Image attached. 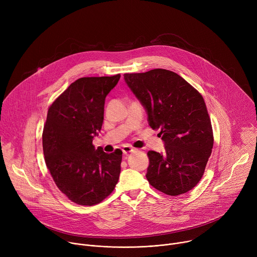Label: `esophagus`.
Returning a JSON list of instances; mask_svg holds the SVG:
<instances>
[{"label":"esophagus","instance_id":"obj_1","mask_svg":"<svg viewBox=\"0 0 257 257\" xmlns=\"http://www.w3.org/2000/svg\"><path fill=\"white\" fill-rule=\"evenodd\" d=\"M122 151H123V154H124V155H129V154H131V153L135 152V150H134L133 148H131V146H129V145H125V146H123Z\"/></svg>","mask_w":257,"mask_h":257}]
</instances>
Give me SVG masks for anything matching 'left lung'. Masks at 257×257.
Masks as SVG:
<instances>
[{
  "label": "left lung",
  "mask_w": 257,
  "mask_h": 257,
  "mask_svg": "<svg viewBox=\"0 0 257 257\" xmlns=\"http://www.w3.org/2000/svg\"><path fill=\"white\" fill-rule=\"evenodd\" d=\"M124 79L145 107L149 124L165 142V152L148 153L146 179L159 191L177 196L193 189L211 155L213 134L202 95L177 73L154 69L126 73Z\"/></svg>",
  "instance_id": "obj_1"
}]
</instances>
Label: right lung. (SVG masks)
Listing matches in <instances>:
<instances>
[{"instance_id":"1","label":"right lung","mask_w":257,"mask_h":257,"mask_svg":"<svg viewBox=\"0 0 257 257\" xmlns=\"http://www.w3.org/2000/svg\"><path fill=\"white\" fill-rule=\"evenodd\" d=\"M121 75L77 79L50 105L43 132L46 165L71 201L94 205L118 183L122 151L105 154L92 139L101 129L104 99Z\"/></svg>"}]
</instances>
